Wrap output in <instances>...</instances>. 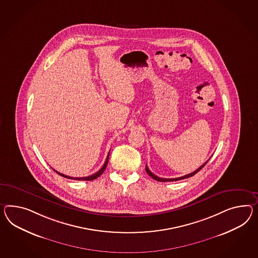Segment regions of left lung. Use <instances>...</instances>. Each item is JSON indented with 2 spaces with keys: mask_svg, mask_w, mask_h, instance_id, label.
<instances>
[{
  "mask_svg": "<svg viewBox=\"0 0 258 258\" xmlns=\"http://www.w3.org/2000/svg\"><path fill=\"white\" fill-rule=\"evenodd\" d=\"M210 160V159H209ZM208 160V161H209ZM208 161L204 163L203 165H201L200 167H199L197 170H195L194 172H191L190 174H188V175H185V176H182V177H179V178H159L158 176H156V175H154L153 173H152V171L148 168V166L146 165V172L152 177V178H154V179H156L157 181H176V180H179V179H184V178H190V177H192L194 175H196L198 172L200 171L204 166H205L206 164L208 163Z\"/></svg>",
  "mask_w": 258,
  "mask_h": 258,
  "instance_id": "8db88e82",
  "label": "left lung"
}]
</instances>
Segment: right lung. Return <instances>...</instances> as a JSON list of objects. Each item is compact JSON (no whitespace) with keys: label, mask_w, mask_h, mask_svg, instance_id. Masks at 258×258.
I'll list each match as a JSON object with an SVG mask.
<instances>
[{"label":"right lung","mask_w":258,"mask_h":258,"mask_svg":"<svg viewBox=\"0 0 258 258\" xmlns=\"http://www.w3.org/2000/svg\"><path fill=\"white\" fill-rule=\"evenodd\" d=\"M108 158H109V152H108V154H107V157H106V162H105L104 165L102 166V168H101L100 170H98V171L96 172L95 174L91 175V176H89V177H82V178H74V177H69V176H67V175H64V174H61V173L56 171V170H54V171L56 172V173H58L59 176H61V177H64V178H70V179H76V180H93V179H95V178H97L98 177H100V176L103 174V172L105 171L106 165H107V163H108Z\"/></svg>","instance_id":"obj_1"}]
</instances>
